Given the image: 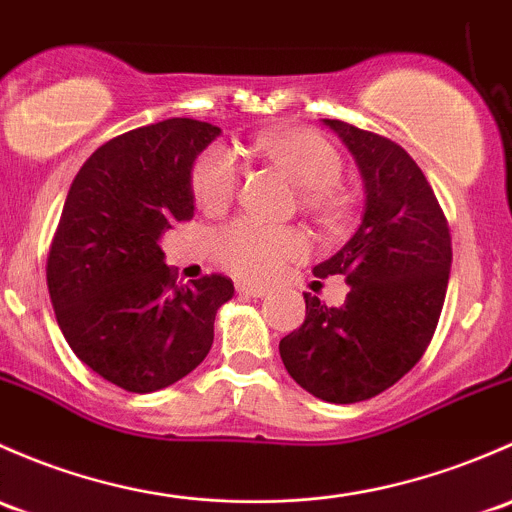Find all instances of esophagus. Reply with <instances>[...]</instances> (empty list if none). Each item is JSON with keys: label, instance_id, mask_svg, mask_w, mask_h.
I'll list each match as a JSON object with an SVG mask.
<instances>
[{"label": "esophagus", "instance_id": "esophagus-1", "mask_svg": "<svg viewBox=\"0 0 512 512\" xmlns=\"http://www.w3.org/2000/svg\"><path fill=\"white\" fill-rule=\"evenodd\" d=\"M238 292L242 297H252V299H262L270 294V287H257V284H238Z\"/></svg>", "mask_w": 512, "mask_h": 512}]
</instances>
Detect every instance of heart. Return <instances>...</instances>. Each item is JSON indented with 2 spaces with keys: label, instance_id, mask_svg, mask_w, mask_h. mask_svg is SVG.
Wrapping results in <instances>:
<instances>
[{
  "label": "heart",
  "instance_id": "b5f03b06",
  "mask_svg": "<svg viewBox=\"0 0 512 512\" xmlns=\"http://www.w3.org/2000/svg\"><path fill=\"white\" fill-rule=\"evenodd\" d=\"M257 152L301 188V206L324 223H338L348 213V196L338 186L343 159L338 149L306 127H284L262 134ZM240 186V164L225 147H211L193 166L191 188L198 206L220 213L233 203ZM309 240L292 228H272L240 218L215 235V255L235 277L262 282L284 270V265L306 255Z\"/></svg>",
  "mask_w": 512,
  "mask_h": 512
}]
</instances>
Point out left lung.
Segmentation results:
<instances>
[{
	"instance_id": "1",
	"label": "left lung",
	"mask_w": 512,
	"mask_h": 512,
	"mask_svg": "<svg viewBox=\"0 0 512 512\" xmlns=\"http://www.w3.org/2000/svg\"><path fill=\"white\" fill-rule=\"evenodd\" d=\"M324 125L358 164L365 211L353 238L314 274H343L351 292L341 306L304 294V324L279 341V355L306 392L353 405L395 385L427 351L449 284L451 235L400 144L341 120Z\"/></svg>"
}]
</instances>
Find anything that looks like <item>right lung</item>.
<instances>
[{
  "mask_svg": "<svg viewBox=\"0 0 512 512\" xmlns=\"http://www.w3.org/2000/svg\"><path fill=\"white\" fill-rule=\"evenodd\" d=\"M218 134L188 117L132 129L95 149L68 191L48 294L73 353L127 392H157L198 368L235 294L223 274L179 284L159 247L193 218V164Z\"/></svg>",
  "mask_w": 512,
  "mask_h": 512,
  "instance_id": "obj_1",
  "label": "right lung"
}]
</instances>
